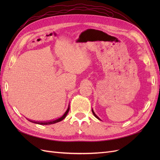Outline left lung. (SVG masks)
<instances>
[{"label": "left lung", "instance_id": "8db88e82", "mask_svg": "<svg viewBox=\"0 0 160 160\" xmlns=\"http://www.w3.org/2000/svg\"><path fill=\"white\" fill-rule=\"evenodd\" d=\"M92 113H93V114L94 115V116H95V117L96 118H98V119H99V120H100V119H99V118L98 117V116H97V115H96V114H95V113H94V111H93V109H92Z\"/></svg>", "mask_w": 160, "mask_h": 160}]
</instances>
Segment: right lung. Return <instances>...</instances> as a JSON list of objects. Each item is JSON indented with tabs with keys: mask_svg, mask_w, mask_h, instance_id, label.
I'll return each instance as SVG.
<instances>
[{
	"mask_svg": "<svg viewBox=\"0 0 160 160\" xmlns=\"http://www.w3.org/2000/svg\"><path fill=\"white\" fill-rule=\"evenodd\" d=\"M69 111V106L68 109H67V111L64 113L63 115H61L60 118H57V119H55V120L48 121V122H35V121H32V120H30V119H28V121H30V122H31L32 123H35L40 124V125H50V124H52V123H57V122H61V121H62L63 119H65V117L67 116V113H68Z\"/></svg>",
	"mask_w": 160,
	"mask_h": 160,
	"instance_id": "add662e5",
	"label": "right lung"
}]
</instances>
